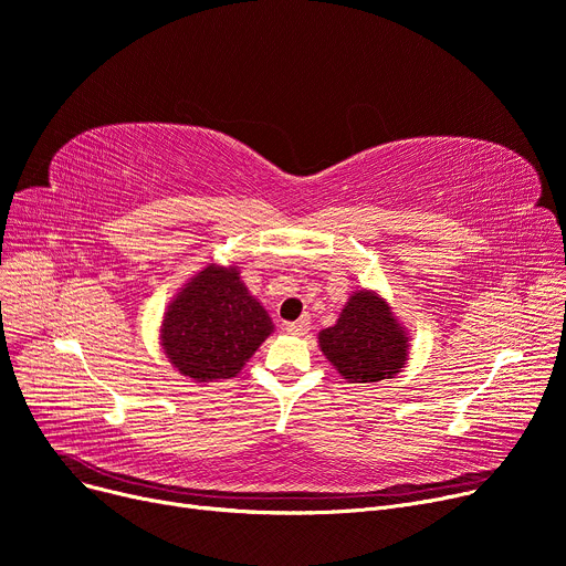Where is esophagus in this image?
Instances as JSON below:
<instances>
[{
  "label": "esophagus",
  "mask_w": 566,
  "mask_h": 566,
  "mask_svg": "<svg viewBox=\"0 0 566 566\" xmlns=\"http://www.w3.org/2000/svg\"><path fill=\"white\" fill-rule=\"evenodd\" d=\"M308 328H311V319L308 317H298V319L285 324V331H290V334H294V336L308 334Z\"/></svg>",
  "instance_id": "esophagus-1"
}]
</instances>
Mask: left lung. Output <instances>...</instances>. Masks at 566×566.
Here are the masks:
<instances>
[{"instance_id":"1","label":"left lung","mask_w":566,"mask_h":566,"mask_svg":"<svg viewBox=\"0 0 566 566\" xmlns=\"http://www.w3.org/2000/svg\"><path fill=\"white\" fill-rule=\"evenodd\" d=\"M409 338L386 302L373 292H356L340 319L319 334L324 356L352 384L390 379L405 368Z\"/></svg>"}]
</instances>
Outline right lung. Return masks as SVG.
Returning a JSON list of instances; mask_svg holds the SVG:
<instances>
[{
    "label": "right lung",
    "mask_w": 566,
    "mask_h": 566,
    "mask_svg": "<svg viewBox=\"0 0 566 566\" xmlns=\"http://www.w3.org/2000/svg\"><path fill=\"white\" fill-rule=\"evenodd\" d=\"M272 328L268 311L249 294L238 270L206 268L169 306L161 345L185 377L230 379Z\"/></svg>",
    "instance_id": "right-lung-1"
}]
</instances>
